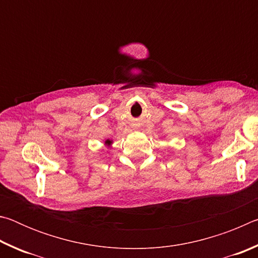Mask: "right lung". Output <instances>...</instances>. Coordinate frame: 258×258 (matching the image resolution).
Here are the masks:
<instances>
[{
  "label": "right lung",
  "mask_w": 258,
  "mask_h": 258,
  "mask_svg": "<svg viewBox=\"0 0 258 258\" xmlns=\"http://www.w3.org/2000/svg\"><path fill=\"white\" fill-rule=\"evenodd\" d=\"M104 145H106L108 148H110L111 147V145H112V140H106V141H104Z\"/></svg>",
  "instance_id": "obj_1"
}]
</instances>
